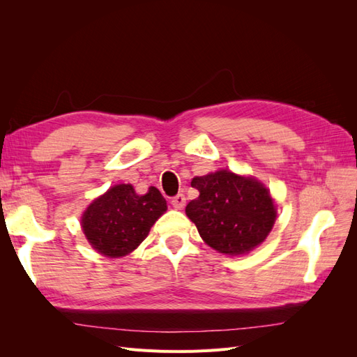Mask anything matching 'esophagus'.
<instances>
[{"label":"esophagus","mask_w":357,"mask_h":357,"mask_svg":"<svg viewBox=\"0 0 357 357\" xmlns=\"http://www.w3.org/2000/svg\"><path fill=\"white\" fill-rule=\"evenodd\" d=\"M185 204H186V197L183 195V193H178V195H176L174 198H171V205L177 210H181L185 207Z\"/></svg>","instance_id":"1"}]
</instances>
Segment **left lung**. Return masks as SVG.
<instances>
[{"mask_svg":"<svg viewBox=\"0 0 357 357\" xmlns=\"http://www.w3.org/2000/svg\"><path fill=\"white\" fill-rule=\"evenodd\" d=\"M199 197L188 204L186 214L202 240L225 255H244L265 241L275 220L269 192L255 178L231 171L195 177Z\"/></svg>","mask_w":357,"mask_h":357,"instance_id":"8db88e82","label":"left lung"}]
</instances>
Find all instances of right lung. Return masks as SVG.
I'll list each match as a JSON object with an SVG mask.
<instances>
[{"mask_svg":"<svg viewBox=\"0 0 357 357\" xmlns=\"http://www.w3.org/2000/svg\"><path fill=\"white\" fill-rule=\"evenodd\" d=\"M165 210L167 201L156 188L150 186L144 195H137L131 185H117L89 205L82 228L95 250L121 257L146 240Z\"/></svg>","mask_w":357,"mask_h":357,"instance_id":"1","label":"right lung"}]
</instances>
